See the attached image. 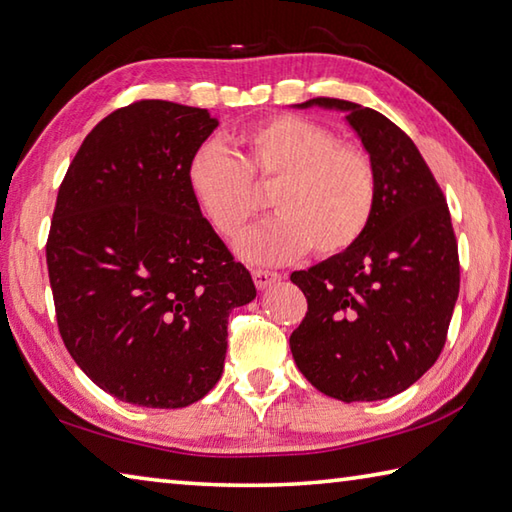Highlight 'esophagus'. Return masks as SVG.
Returning <instances> with one entry per match:
<instances>
[{
  "label": "esophagus",
  "mask_w": 512,
  "mask_h": 512,
  "mask_svg": "<svg viewBox=\"0 0 512 512\" xmlns=\"http://www.w3.org/2000/svg\"><path fill=\"white\" fill-rule=\"evenodd\" d=\"M252 276H254V283H256L258 289H267V287H272L274 283L281 281V274L269 272V269H254Z\"/></svg>",
  "instance_id": "34e87169"
}]
</instances>
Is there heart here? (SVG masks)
Returning <instances> with one entry per match:
<instances>
[{
  "mask_svg": "<svg viewBox=\"0 0 512 512\" xmlns=\"http://www.w3.org/2000/svg\"><path fill=\"white\" fill-rule=\"evenodd\" d=\"M238 156L205 142L191 153L187 185L220 236L236 240L263 202L256 185L274 187L276 218L249 231L238 254L256 265H281L307 247L334 256L368 229L376 205V169L359 144L339 142L325 124L276 115L240 131Z\"/></svg>",
  "mask_w": 512,
  "mask_h": 512,
  "instance_id": "obj_1",
  "label": "heart"
}]
</instances>
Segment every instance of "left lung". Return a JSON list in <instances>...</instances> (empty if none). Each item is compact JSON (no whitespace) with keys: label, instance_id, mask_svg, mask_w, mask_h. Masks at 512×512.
I'll list each match as a JSON object with an SVG mask.
<instances>
[{"label":"left lung","instance_id":"1","mask_svg":"<svg viewBox=\"0 0 512 512\" xmlns=\"http://www.w3.org/2000/svg\"><path fill=\"white\" fill-rule=\"evenodd\" d=\"M298 109H336L376 169V205L352 247L292 274L307 314L289 336L298 370L345 403L408 390L446 343L459 296L450 211L414 142L368 106L314 98Z\"/></svg>","mask_w":512,"mask_h":512}]
</instances>
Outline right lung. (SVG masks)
I'll return each mask as SVG.
<instances>
[{
  "label": "right lung",
  "instance_id": "obj_1",
  "mask_svg": "<svg viewBox=\"0 0 512 512\" xmlns=\"http://www.w3.org/2000/svg\"><path fill=\"white\" fill-rule=\"evenodd\" d=\"M218 127L207 109L142 100L84 138L57 191L46 243L57 327L73 361L115 399L185 408L218 383L227 318L252 303L187 185Z\"/></svg>",
  "mask_w": 512,
  "mask_h": 512
}]
</instances>
